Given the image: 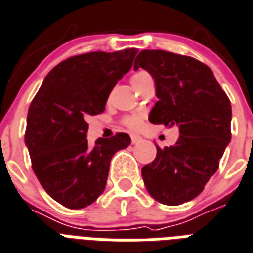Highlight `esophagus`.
I'll use <instances>...</instances> for the list:
<instances>
[{"mask_svg": "<svg viewBox=\"0 0 253 253\" xmlns=\"http://www.w3.org/2000/svg\"><path fill=\"white\" fill-rule=\"evenodd\" d=\"M142 142V136H139V135H135L132 134L131 135V143L132 144H138Z\"/></svg>", "mask_w": 253, "mask_h": 253, "instance_id": "34e87169", "label": "esophagus"}]
</instances>
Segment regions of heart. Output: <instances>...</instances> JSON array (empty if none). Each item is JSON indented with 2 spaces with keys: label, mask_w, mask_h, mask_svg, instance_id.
<instances>
[{
  "label": "heart",
  "mask_w": 253,
  "mask_h": 253,
  "mask_svg": "<svg viewBox=\"0 0 253 253\" xmlns=\"http://www.w3.org/2000/svg\"><path fill=\"white\" fill-rule=\"evenodd\" d=\"M144 74H147V73H144V71H139V73H136L131 77V84L135 82L136 80H139L140 77H143ZM123 123L126 125L127 127H130L132 130H138L142 127L143 125V118H142V115H130V117H126V118L123 119Z\"/></svg>",
  "instance_id": "b5f03b06"
}]
</instances>
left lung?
Listing matches in <instances>:
<instances>
[{
    "label": "left lung",
    "mask_w": 253,
    "mask_h": 253,
    "mask_svg": "<svg viewBox=\"0 0 253 253\" xmlns=\"http://www.w3.org/2000/svg\"><path fill=\"white\" fill-rule=\"evenodd\" d=\"M147 70L155 81L158 102L148 115L155 125L179 127V139L142 169L148 194L162 204L178 206L203 191L219 167L231 140L232 110L207 65L165 50H142L134 70Z\"/></svg>",
    "instance_id": "8db88e82"
}]
</instances>
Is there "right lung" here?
Wrapping results in <instances>:
<instances>
[{
  "instance_id": "add662e5",
  "label": "right lung",
  "mask_w": 253,
  "mask_h": 253,
  "mask_svg": "<svg viewBox=\"0 0 253 253\" xmlns=\"http://www.w3.org/2000/svg\"><path fill=\"white\" fill-rule=\"evenodd\" d=\"M138 49L94 51L67 58L42 82L29 107L25 144L33 171L58 203L80 210L105 191L114 154L128 147L119 132L87 143L90 115L105 111L114 86L130 70Z\"/></svg>"
}]
</instances>
